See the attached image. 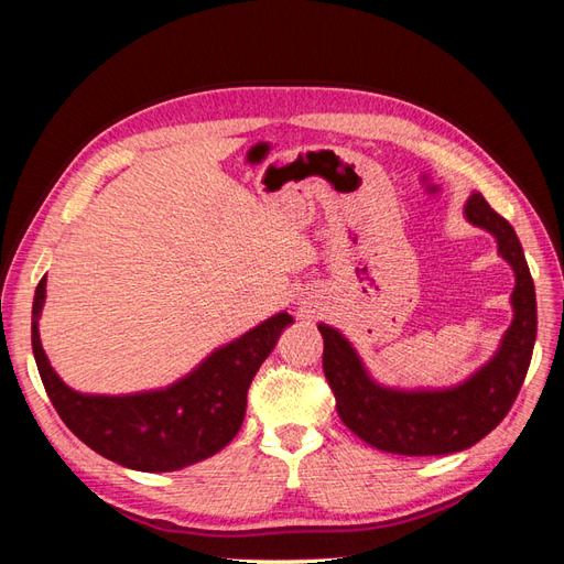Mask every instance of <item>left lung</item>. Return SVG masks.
<instances>
[{"mask_svg":"<svg viewBox=\"0 0 564 564\" xmlns=\"http://www.w3.org/2000/svg\"><path fill=\"white\" fill-rule=\"evenodd\" d=\"M464 214L473 226L497 237L499 253L516 272V289L510 296L513 322L491 360L464 383L440 390L379 386L369 377L350 340L329 324H317L324 338L322 369L334 390L336 412L357 437L381 452L442 456L473 447L503 421L532 362L536 294L518 235L480 193L468 197Z\"/></svg>","mask_w":564,"mask_h":564,"instance_id":"obj_1","label":"left lung"}]
</instances>
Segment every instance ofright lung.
Listing matches in <instances>:
<instances>
[{"instance_id": "right-lung-1", "label": "right lung", "mask_w": 564, "mask_h": 564, "mask_svg": "<svg viewBox=\"0 0 564 564\" xmlns=\"http://www.w3.org/2000/svg\"><path fill=\"white\" fill-rule=\"evenodd\" d=\"M44 299L46 275L32 301V352L51 404L84 445L119 466L143 473L181 470L224 449L245 421L247 390L256 371L284 327L294 322L289 313L268 317L162 390L87 395L65 386L48 365L40 340Z\"/></svg>"}]
</instances>
